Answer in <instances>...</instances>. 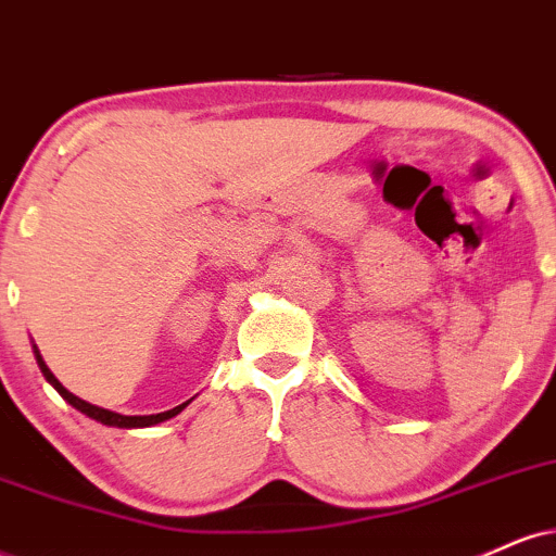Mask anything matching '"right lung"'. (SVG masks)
<instances>
[{"label":"right lung","instance_id":"add662e5","mask_svg":"<svg viewBox=\"0 0 556 556\" xmlns=\"http://www.w3.org/2000/svg\"><path fill=\"white\" fill-rule=\"evenodd\" d=\"M34 355H36V363H38V368H41V374H43V379L49 381V384H52L56 392L62 394V397H65L70 405L75 407V410H80L83 416H88V418H93V420H99V424H104V426H117V429H146V426H154V424H162V420H167V418H175L177 413L182 410L185 405H188V402H182V405H177V407H172V410H164V413H156V416H123V413H112V410H106V407H99V405H91V402H86V400H80V397H75L73 392H67L65 387L60 384V379H56V376L49 371V366L47 363H43V358H41V353H38V348L34 344Z\"/></svg>","mask_w":556,"mask_h":556}]
</instances>
